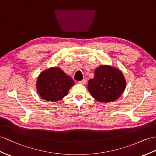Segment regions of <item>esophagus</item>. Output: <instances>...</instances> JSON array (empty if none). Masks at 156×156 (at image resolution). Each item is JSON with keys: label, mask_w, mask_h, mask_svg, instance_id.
Masks as SVG:
<instances>
[{"label": "esophagus", "mask_w": 156, "mask_h": 156, "mask_svg": "<svg viewBox=\"0 0 156 156\" xmlns=\"http://www.w3.org/2000/svg\"><path fill=\"white\" fill-rule=\"evenodd\" d=\"M86 83H87V79H83L82 81H79V83H80V84H82V85H85Z\"/></svg>", "instance_id": "1"}]
</instances>
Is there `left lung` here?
<instances>
[{
    "label": "left lung",
    "mask_w": 156,
    "mask_h": 156,
    "mask_svg": "<svg viewBox=\"0 0 156 156\" xmlns=\"http://www.w3.org/2000/svg\"><path fill=\"white\" fill-rule=\"evenodd\" d=\"M126 87V81L120 70L109 66H101L94 71V77L89 81L88 90L94 99L112 102L121 95Z\"/></svg>",
    "instance_id": "left-lung-1"
}]
</instances>
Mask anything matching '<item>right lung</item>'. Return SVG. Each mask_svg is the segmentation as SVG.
<instances>
[{
	"label": "right lung",
	"mask_w": 156,
	"mask_h": 156,
	"mask_svg": "<svg viewBox=\"0 0 156 156\" xmlns=\"http://www.w3.org/2000/svg\"><path fill=\"white\" fill-rule=\"evenodd\" d=\"M74 81L58 67H52L41 73L37 78V92L48 101H58L66 96Z\"/></svg>",
	"instance_id": "obj_1"
}]
</instances>
